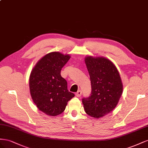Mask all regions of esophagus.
I'll return each instance as SVG.
<instances>
[{
    "mask_svg": "<svg viewBox=\"0 0 148 148\" xmlns=\"http://www.w3.org/2000/svg\"><path fill=\"white\" fill-rule=\"evenodd\" d=\"M81 95H82L81 90H79L76 93H75V95H76L77 97H80L81 96Z\"/></svg>",
    "mask_w": 148,
    "mask_h": 148,
    "instance_id": "34e87169",
    "label": "esophagus"
}]
</instances>
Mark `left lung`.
I'll return each instance as SVG.
<instances>
[{
    "mask_svg": "<svg viewBox=\"0 0 148 148\" xmlns=\"http://www.w3.org/2000/svg\"><path fill=\"white\" fill-rule=\"evenodd\" d=\"M85 62L90 75V95L82 99L86 113L99 119L116 107L123 93V84L113 63L103 57L87 56Z\"/></svg>",
    "mask_w": 148,
    "mask_h": 148,
    "instance_id": "8db88e82",
    "label": "left lung"
}]
</instances>
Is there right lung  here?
<instances>
[{"mask_svg": "<svg viewBox=\"0 0 148 148\" xmlns=\"http://www.w3.org/2000/svg\"><path fill=\"white\" fill-rule=\"evenodd\" d=\"M69 54L52 52L36 63L29 79V91L33 102L40 111L56 116L64 111L67 102L74 97L67 90V83L61 71L69 60Z\"/></svg>", "mask_w": 148, "mask_h": 148, "instance_id": "add662e5", "label": "right lung"}]
</instances>
